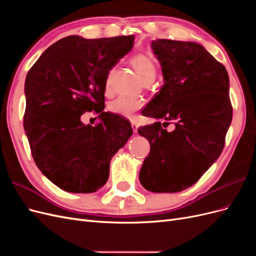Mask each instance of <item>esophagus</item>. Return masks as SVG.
Instances as JSON below:
<instances>
[{"label":"esophagus","mask_w":256,"mask_h":256,"mask_svg":"<svg viewBox=\"0 0 256 256\" xmlns=\"http://www.w3.org/2000/svg\"><path fill=\"white\" fill-rule=\"evenodd\" d=\"M131 127H132L134 132V134H136V132H138V124H136V122H131Z\"/></svg>","instance_id":"obj_1"}]
</instances>
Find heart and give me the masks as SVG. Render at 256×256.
<instances>
[{
	"label": "heart",
	"mask_w": 256,
	"mask_h": 256,
	"mask_svg": "<svg viewBox=\"0 0 256 256\" xmlns=\"http://www.w3.org/2000/svg\"><path fill=\"white\" fill-rule=\"evenodd\" d=\"M131 64H132L134 68L138 74L140 76V78L144 83L146 82H152L154 76L157 74V67L154 65V60L150 58L145 56V54H136V56H132L131 58ZM114 74V69H111L108 74L106 82H104V88L106 90H110L111 88V83H112V76ZM142 102L136 98H130V97H118L112 102L109 106V110L118 115H122L124 118H132L134 114L141 109Z\"/></svg>",
	"instance_id": "obj_1"
}]
</instances>
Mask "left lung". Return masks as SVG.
Segmentation results:
<instances>
[{"label": "left lung", "instance_id": "1", "mask_svg": "<svg viewBox=\"0 0 256 256\" xmlns=\"http://www.w3.org/2000/svg\"><path fill=\"white\" fill-rule=\"evenodd\" d=\"M164 85L143 111L160 120L138 129L150 144L140 182L156 193L180 192L194 184L219 158L233 109L226 67L192 42L152 40ZM173 122L171 133L164 128Z\"/></svg>", "mask_w": 256, "mask_h": 256}]
</instances>
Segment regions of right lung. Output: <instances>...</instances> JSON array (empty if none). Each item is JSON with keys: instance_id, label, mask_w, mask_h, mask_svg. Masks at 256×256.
I'll use <instances>...</instances> for the list:
<instances>
[{"instance_id": "obj_1", "label": "right lung", "mask_w": 256, "mask_h": 256, "mask_svg": "<svg viewBox=\"0 0 256 256\" xmlns=\"http://www.w3.org/2000/svg\"><path fill=\"white\" fill-rule=\"evenodd\" d=\"M134 40V35L67 36L50 46L26 74L23 126L30 152L42 173L62 190L102 188L112 157L132 134L127 120L104 109L106 76ZM92 110L102 120L94 128L80 122V115Z\"/></svg>"}]
</instances>
